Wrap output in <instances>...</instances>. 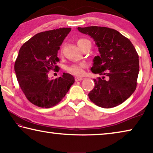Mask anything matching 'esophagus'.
Masks as SVG:
<instances>
[{
	"label": "esophagus",
	"instance_id": "1",
	"mask_svg": "<svg viewBox=\"0 0 153 153\" xmlns=\"http://www.w3.org/2000/svg\"><path fill=\"white\" fill-rule=\"evenodd\" d=\"M83 79L82 77H76V82H78V81H82V80Z\"/></svg>",
	"mask_w": 153,
	"mask_h": 153
}]
</instances>
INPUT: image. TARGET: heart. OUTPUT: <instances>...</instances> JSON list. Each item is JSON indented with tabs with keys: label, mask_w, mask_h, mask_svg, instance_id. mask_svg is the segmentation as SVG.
I'll list each match as a JSON object with an SVG mask.
<instances>
[{
	"label": "heart",
	"mask_w": 153,
	"mask_h": 153,
	"mask_svg": "<svg viewBox=\"0 0 153 153\" xmlns=\"http://www.w3.org/2000/svg\"><path fill=\"white\" fill-rule=\"evenodd\" d=\"M89 40L86 39H84V38H80L78 40H77V45L79 48H81L82 46L84 45V44L86 42H88ZM86 65L84 63H77V64H73L70 66H68L67 67V70L69 73L75 75V76H82L83 74H84L85 71V68H86Z\"/></svg>",
	"instance_id": "heart-1"
}]
</instances>
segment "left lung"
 <instances>
[{
	"label": "left lung",
	"instance_id": "left-lung-1",
	"mask_svg": "<svg viewBox=\"0 0 153 153\" xmlns=\"http://www.w3.org/2000/svg\"><path fill=\"white\" fill-rule=\"evenodd\" d=\"M93 38L99 56L90 70L102 76L94 79L90 100L98 107L112 108L121 104L135 91L139 73L138 55L132 43L118 31L106 27H77Z\"/></svg>",
	"mask_w": 153,
	"mask_h": 153
}]
</instances>
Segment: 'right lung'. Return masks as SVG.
<instances>
[{"mask_svg":"<svg viewBox=\"0 0 153 153\" xmlns=\"http://www.w3.org/2000/svg\"><path fill=\"white\" fill-rule=\"evenodd\" d=\"M70 27L38 33L21 47L15 71L21 89L32 104L42 108L54 107L63 99L75 82L69 74L50 79L51 70H57L58 51Z\"/></svg>","mask_w":153,"mask_h":153,"instance_id":"obj_1","label":"right lung"}]
</instances>
